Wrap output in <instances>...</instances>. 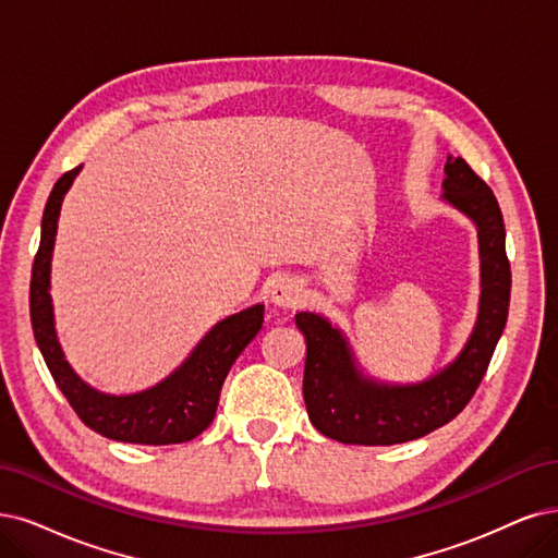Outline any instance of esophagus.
Returning a JSON list of instances; mask_svg holds the SVG:
<instances>
[{
  "instance_id": "obj_1",
  "label": "esophagus",
  "mask_w": 558,
  "mask_h": 558,
  "mask_svg": "<svg viewBox=\"0 0 558 558\" xmlns=\"http://www.w3.org/2000/svg\"><path fill=\"white\" fill-rule=\"evenodd\" d=\"M268 299L278 307H296L303 301V282L292 276H280L268 290Z\"/></svg>"
}]
</instances>
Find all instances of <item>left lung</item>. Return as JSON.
<instances>
[{
    "mask_svg": "<svg viewBox=\"0 0 558 558\" xmlns=\"http://www.w3.org/2000/svg\"><path fill=\"white\" fill-rule=\"evenodd\" d=\"M441 202L464 214L478 230L481 303L462 352L439 373L416 384L367 377L347 336L317 313H296L305 336L303 400L324 437L340 444L393 446L429 435L456 418L489 365L504 333L510 303V264L499 202L464 158L446 160Z\"/></svg>",
    "mask_w": 558,
    "mask_h": 558,
    "instance_id": "8db88e82",
    "label": "left lung"
}]
</instances>
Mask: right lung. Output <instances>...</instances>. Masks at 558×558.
<instances>
[{"label": "right lung", "instance_id": "right-lung-1", "mask_svg": "<svg viewBox=\"0 0 558 558\" xmlns=\"http://www.w3.org/2000/svg\"><path fill=\"white\" fill-rule=\"evenodd\" d=\"M80 170L82 165L54 183L44 211V222H40V245L29 284V315L36 344L54 384L66 396L80 421L98 435L123 444L147 446L191 441L211 425L222 381L247 342L259 333L264 305L255 303L241 313L220 319L174 373L151 388L129 396H112L89 386L71 367L59 344L50 296L52 251L61 202Z\"/></svg>", "mask_w": 558, "mask_h": 558}]
</instances>
